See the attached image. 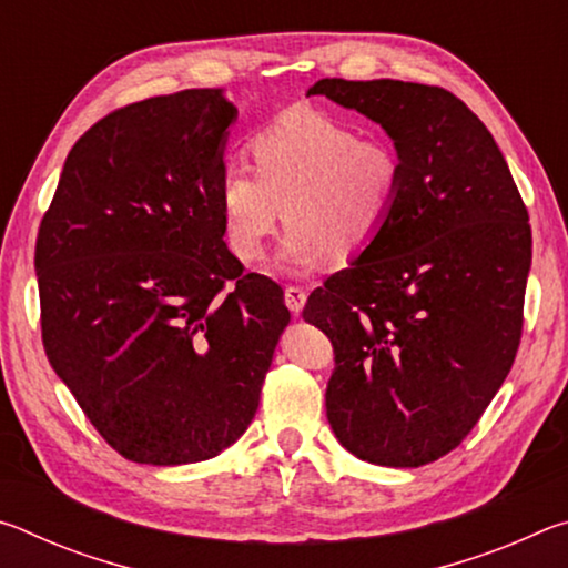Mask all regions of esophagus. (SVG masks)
<instances>
[{
    "label": "esophagus",
    "instance_id": "esophagus-1",
    "mask_svg": "<svg viewBox=\"0 0 568 568\" xmlns=\"http://www.w3.org/2000/svg\"><path fill=\"white\" fill-rule=\"evenodd\" d=\"M305 301H307V293L303 291V287H297V285H287L285 287V305L291 307L293 315H297V313L303 311Z\"/></svg>",
    "mask_w": 568,
    "mask_h": 568
}]
</instances>
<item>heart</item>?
<instances>
[{
  "mask_svg": "<svg viewBox=\"0 0 568 568\" xmlns=\"http://www.w3.org/2000/svg\"><path fill=\"white\" fill-rule=\"evenodd\" d=\"M255 170L230 165L220 178V210L237 261L265 257L283 220L277 261L305 271L323 257H361L388 227L403 187L400 152L381 138L323 112L287 110L250 140Z\"/></svg>",
  "mask_w": 568,
  "mask_h": 568,
  "instance_id": "1",
  "label": "heart"
}]
</instances>
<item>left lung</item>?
I'll use <instances>...</instances> for the list:
<instances>
[{
	"label": "left lung",
	"mask_w": 568,
	"mask_h": 568,
	"mask_svg": "<svg viewBox=\"0 0 568 568\" xmlns=\"http://www.w3.org/2000/svg\"><path fill=\"white\" fill-rule=\"evenodd\" d=\"M311 94L378 122L403 160L388 227L307 297L335 368V438L376 466L418 468L464 440L511 371L531 225L491 132L456 94L400 80H318Z\"/></svg>",
	"instance_id": "8db88e82"
}]
</instances>
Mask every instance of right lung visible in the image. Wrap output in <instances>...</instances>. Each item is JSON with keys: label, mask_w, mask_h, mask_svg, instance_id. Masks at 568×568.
I'll use <instances>...</instances> for the list:
<instances>
[{"label": "right lung", "mask_w": 568, "mask_h": 568, "mask_svg": "<svg viewBox=\"0 0 568 568\" xmlns=\"http://www.w3.org/2000/svg\"><path fill=\"white\" fill-rule=\"evenodd\" d=\"M235 118L223 90L114 110L74 142L37 235L47 358L134 464L235 444L291 321L281 285L243 273L223 240Z\"/></svg>", "instance_id": "right-lung-1"}]
</instances>
